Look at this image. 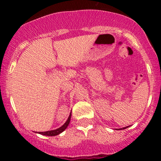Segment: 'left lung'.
Returning a JSON list of instances; mask_svg holds the SVG:
<instances>
[{
    "instance_id": "left-lung-1",
    "label": "left lung",
    "mask_w": 161,
    "mask_h": 161,
    "mask_svg": "<svg viewBox=\"0 0 161 161\" xmlns=\"http://www.w3.org/2000/svg\"><path fill=\"white\" fill-rule=\"evenodd\" d=\"M128 127H129V126H127V127H125V128H123V129H127Z\"/></svg>"
}]
</instances>
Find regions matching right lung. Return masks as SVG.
<instances>
[{"instance_id": "right-lung-1", "label": "right lung", "mask_w": 161, "mask_h": 161, "mask_svg": "<svg viewBox=\"0 0 161 161\" xmlns=\"http://www.w3.org/2000/svg\"><path fill=\"white\" fill-rule=\"evenodd\" d=\"M71 115V114H70V115H69V118H68V120L66 121V122L64 123V124L61 127H60L59 129H55V130L47 131H42V132H38V133H40V134H41V135H43V136H57V135L60 134V133L62 132L63 131L65 130L66 128L69 126V123H70Z\"/></svg>"}]
</instances>
